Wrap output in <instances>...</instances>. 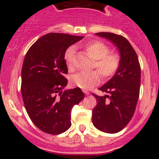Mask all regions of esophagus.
<instances>
[{"label":"esophagus","instance_id":"obj_1","mask_svg":"<svg viewBox=\"0 0 159 159\" xmlns=\"http://www.w3.org/2000/svg\"><path fill=\"white\" fill-rule=\"evenodd\" d=\"M84 91V94H86V95H89V94H90V93L89 92V91H85V90H84V91Z\"/></svg>","mask_w":159,"mask_h":159}]
</instances>
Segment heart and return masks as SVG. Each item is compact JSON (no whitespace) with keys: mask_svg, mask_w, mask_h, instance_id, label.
Masks as SVG:
<instances>
[{"mask_svg":"<svg viewBox=\"0 0 159 159\" xmlns=\"http://www.w3.org/2000/svg\"><path fill=\"white\" fill-rule=\"evenodd\" d=\"M88 55L94 60L93 68L96 70L91 72H81L72 77V82L83 90H89L100 83L101 76L108 80L118 72L121 65V57L118 53L110 52V48L102 41H94L85 45ZM65 61L70 71L75 68V49L70 48L65 54Z\"/></svg>","mask_w":159,"mask_h":159,"instance_id":"b5f03b06","label":"heart"}]
</instances>
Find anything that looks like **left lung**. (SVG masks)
<instances>
[{"instance_id":"1","label":"left lung","mask_w":159,"mask_h":159,"mask_svg":"<svg viewBox=\"0 0 159 159\" xmlns=\"http://www.w3.org/2000/svg\"><path fill=\"white\" fill-rule=\"evenodd\" d=\"M118 47L121 65L118 72L99 90L107 95L92 94L97 105L92 111V122L100 131L114 134L121 131L134 115L139 98L141 67L135 51L125 37L109 32L96 33Z\"/></svg>"}]
</instances>
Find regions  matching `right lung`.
I'll list each match as a JSON object with an SVG mask.
<instances>
[{
  "mask_svg": "<svg viewBox=\"0 0 159 159\" xmlns=\"http://www.w3.org/2000/svg\"><path fill=\"white\" fill-rule=\"evenodd\" d=\"M83 37L49 33L40 38L25 55L21 70V94L28 115L40 130L51 134L71 125L70 111L84 98L80 88L64 91L68 80L66 50Z\"/></svg>",
  "mask_w": 159,
  "mask_h": 159,
  "instance_id": "right-lung-1",
  "label": "right lung"
}]
</instances>
